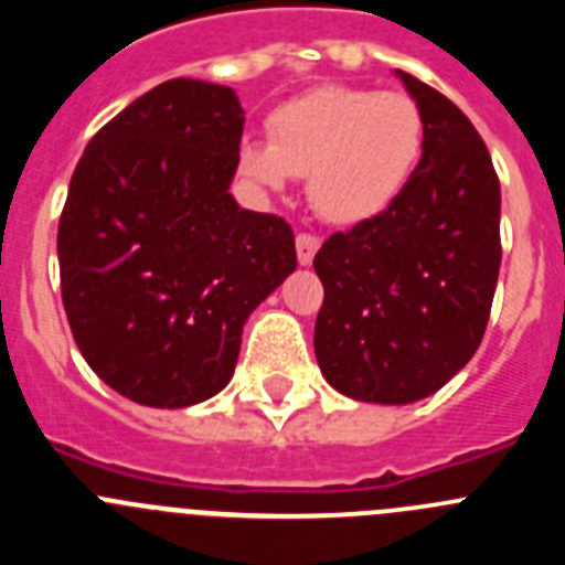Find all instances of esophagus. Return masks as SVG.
<instances>
[{
    "label": "esophagus",
    "instance_id": "34e87169",
    "mask_svg": "<svg viewBox=\"0 0 565 565\" xmlns=\"http://www.w3.org/2000/svg\"><path fill=\"white\" fill-rule=\"evenodd\" d=\"M319 243H322V239H319L317 234H311V232H299L297 234V259H299V266H311L313 254L319 252Z\"/></svg>",
    "mask_w": 565,
    "mask_h": 565
}]
</instances>
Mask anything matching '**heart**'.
Returning a JSON list of instances; mask_svg holds the SVG:
<instances>
[{
  "label": "heart",
  "mask_w": 565,
  "mask_h": 565,
  "mask_svg": "<svg viewBox=\"0 0 565 565\" xmlns=\"http://www.w3.org/2000/svg\"><path fill=\"white\" fill-rule=\"evenodd\" d=\"M424 149V115L407 93L326 84L279 104L268 141H246L239 167L254 183L282 189L308 178L319 217L362 223L396 201Z\"/></svg>",
  "instance_id": "1"
}]
</instances>
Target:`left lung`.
Returning a JSON list of instances; mask_svg holds the SVG:
<instances>
[{"label": "left lung", "instance_id": "obj_1", "mask_svg": "<svg viewBox=\"0 0 565 565\" xmlns=\"http://www.w3.org/2000/svg\"><path fill=\"white\" fill-rule=\"evenodd\" d=\"M424 115L416 172L382 214L313 257L326 299L313 328L322 376L344 396L411 404L481 344L501 271V183L467 115L398 70Z\"/></svg>", "mask_w": 565, "mask_h": 565}]
</instances>
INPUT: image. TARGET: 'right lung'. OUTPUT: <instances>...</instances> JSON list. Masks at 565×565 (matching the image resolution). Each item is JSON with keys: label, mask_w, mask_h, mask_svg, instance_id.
<instances>
[{"label": "right lung", "mask_w": 565, "mask_h": 565, "mask_svg": "<svg viewBox=\"0 0 565 565\" xmlns=\"http://www.w3.org/2000/svg\"><path fill=\"white\" fill-rule=\"evenodd\" d=\"M243 124L232 87L172 78L104 124L70 178V331L98 379L147 407L221 393L248 313L297 268L291 226L228 194Z\"/></svg>", "instance_id": "1"}]
</instances>
